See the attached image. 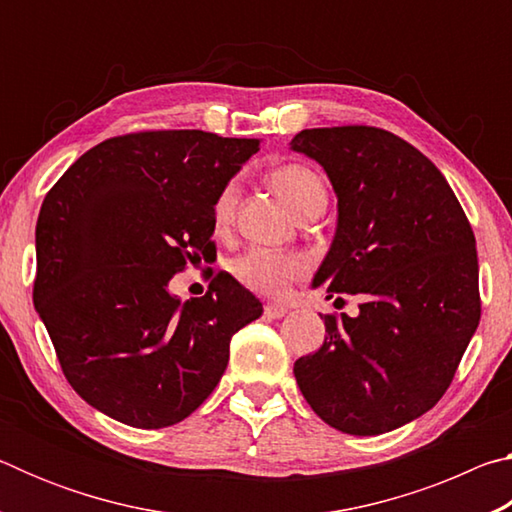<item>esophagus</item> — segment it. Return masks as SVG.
<instances>
[{
	"label": "esophagus",
	"instance_id": "34e87169",
	"mask_svg": "<svg viewBox=\"0 0 512 512\" xmlns=\"http://www.w3.org/2000/svg\"><path fill=\"white\" fill-rule=\"evenodd\" d=\"M287 311H289V307L280 305V302H268V305L264 307V314L268 318H282L284 314H287Z\"/></svg>",
	"mask_w": 512,
	"mask_h": 512
}]
</instances>
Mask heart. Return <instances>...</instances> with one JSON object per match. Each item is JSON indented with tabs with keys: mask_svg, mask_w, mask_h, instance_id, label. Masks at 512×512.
I'll return each instance as SVG.
<instances>
[{
	"mask_svg": "<svg viewBox=\"0 0 512 512\" xmlns=\"http://www.w3.org/2000/svg\"><path fill=\"white\" fill-rule=\"evenodd\" d=\"M268 185L280 194L287 205L298 216L307 212L311 205L325 201V187L314 171L302 167V164H282V167L268 173ZM237 183L225 185L216 196L212 207V221L216 230H225L235 219L237 207ZM232 273L237 275L241 284L257 293L275 296L287 289L291 280L305 273V259L293 253H275L266 248H250L232 262Z\"/></svg>",
	"mask_w": 512,
	"mask_h": 512,
	"instance_id": "obj_1",
	"label": "heart"
}]
</instances>
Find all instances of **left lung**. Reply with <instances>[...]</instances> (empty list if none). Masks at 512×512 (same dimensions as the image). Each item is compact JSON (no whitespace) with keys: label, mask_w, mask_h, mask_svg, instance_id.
Returning a JSON list of instances; mask_svg holds the SVG:
<instances>
[{"label":"left lung","mask_w":512,"mask_h":512,"mask_svg":"<svg viewBox=\"0 0 512 512\" xmlns=\"http://www.w3.org/2000/svg\"><path fill=\"white\" fill-rule=\"evenodd\" d=\"M289 146L325 169L339 201L311 289L361 300L357 316H325L323 345L293 375L329 427L379 436L445 395L479 327L474 232L443 173L402 137L307 128Z\"/></svg>","instance_id":"1"}]
</instances>
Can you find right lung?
<instances>
[{
  "instance_id": "1",
  "label": "right lung",
  "mask_w": 512,
  "mask_h": 512,
  "mask_svg": "<svg viewBox=\"0 0 512 512\" xmlns=\"http://www.w3.org/2000/svg\"><path fill=\"white\" fill-rule=\"evenodd\" d=\"M262 140L205 131L112 137L51 187L36 225L33 305L76 393L137 429L171 427L223 377L262 302L230 273L180 300L171 277L216 257L212 207Z\"/></svg>"
}]
</instances>
